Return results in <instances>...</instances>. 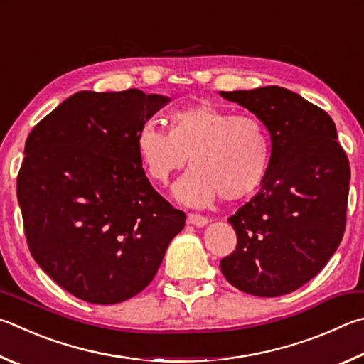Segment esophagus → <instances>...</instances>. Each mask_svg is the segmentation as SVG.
I'll list each match as a JSON object with an SVG mask.
<instances>
[{"mask_svg":"<svg viewBox=\"0 0 364 364\" xmlns=\"http://www.w3.org/2000/svg\"><path fill=\"white\" fill-rule=\"evenodd\" d=\"M187 220H188V224H192L195 227H205V225H208V222H209L208 218H205V215L193 214V213H190L187 215Z\"/></svg>","mask_w":364,"mask_h":364,"instance_id":"34e87169","label":"esophagus"}]
</instances>
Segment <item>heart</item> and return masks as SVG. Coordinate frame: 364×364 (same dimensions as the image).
Masks as SVG:
<instances>
[{
    "label": "heart",
    "instance_id": "obj_1",
    "mask_svg": "<svg viewBox=\"0 0 364 364\" xmlns=\"http://www.w3.org/2000/svg\"><path fill=\"white\" fill-rule=\"evenodd\" d=\"M136 150L146 176L159 186L188 163L193 171L177 183L176 198L208 206L222 196L245 200L262 187L272 163V137L256 114H235L214 104L190 105L169 118V132L156 121L139 127Z\"/></svg>",
    "mask_w": 364,
    "mask_h": 364
}]
</instances>
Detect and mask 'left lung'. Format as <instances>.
Masks as SVG:
<instances>
[{
    "label": "left lung",
    "instance_id": "8db88e82",
    "mask_svg": "<svg viewBox=\"0 0 364 364\" xmlns=\"http://www.w3.org/2000/svg\"><path fill=\"white\" fill-rule=\"evenodd\" d=\"M220 95L262 119L272 137L265 182L228 218L237 250L220 260V270L247 294H289L318 275L341 245L348 158L329 114L289 89L265 86Z\"/></svg>",
    "mask_w": 364,
    "mask_h": 364
}]
</instances>
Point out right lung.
I'll return each instance as SVG.
<instances>
[{
	"label": "right lung",
	"instance_id": "right-lung-1",
	"mask_svg": "<svg viewBox=\"0 0 364 364\" xmlns=\"http://www.w3.org/2000/svg\"><path fill=\"white\" fill-rule=\"evenodd\" d=\"M169 100L139 89L80 91L28 134L17 177L28 250L81 301L110 305L139 294L186 225L136 150L139 127Z\"/></svg>",
	"mask_w": 364,
	"mask_h": 364
}]
</instances>
